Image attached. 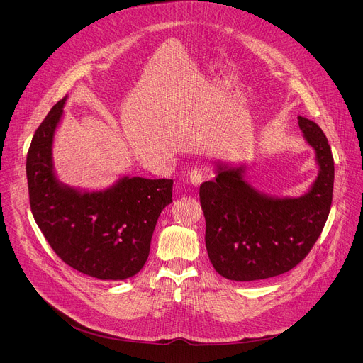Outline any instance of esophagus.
Masks as SVG:
<instances>
[{"instance_id": "esophagus-1", "label": "esophagus", "mask_w": 363, "mask_h": 363, "mask_svg": "<svg viewBox=\"0 0 363 363\" xmlns=\"http://www.w3.org/2000/svg\"><path fill=\"white\" fill-rule=\"evenodd\" d=\"M202 181H203V174H202V171H199V169H192V171L189 172V182H191L194 186H198Z\"/></svg>"}]
</instances>
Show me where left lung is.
I'll use <instances>...</instances> for the list:
<instances>
[{
    "mask_svg": "<svg viewBox=\"0 0 363 363\" xmlns=\"http://www.w3.org/2000/svg\"><path fill=\"white\" fill-rule=\"evenodd\" d=\"M315 149L319 174L300 196H276L252 186L247 164L217 162L216 179L199 186L205 245L216 272L235 281L280 276L296 267L318 241L332 205L335 162L323 130L298 116Z\"/></svg>",
    "mask_w": 363,
    "mask_h": 363,
    "instance_id": "left-lung-1",
    "label": "left lung"
}]
</instances>
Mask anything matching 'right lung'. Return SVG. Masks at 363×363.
Masks as SVG:
<instances>
[{
	"instance_id": "add662e5",
	"label": "right lung",
	"mask_w": 363,
	"mask_h": 363,
	"mask_svg": "<svg viewBox=\"0 0 363 363\" xmlns=\"http://www.w3.org/2000/svg\"><path fill=\"white\" fill-rule=\"evenodd\" d=\"M67 96L35 130L27 153L33 217L45 240L74 270L99 280H126L149 255L158 217L172 202V179L121 177L105 189L63 184L53 162L56 130Z\"/></svg>"
}]
</instances>
